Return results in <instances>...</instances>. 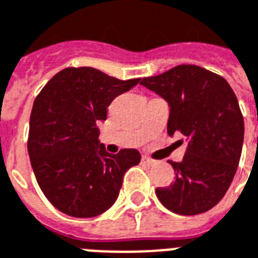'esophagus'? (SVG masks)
Here are the masks:
<instances>
[{
    "label": "esophagus",
    "instance_id": "esophagus-1",
    "mask_svg": "<svg viewBox=\"0 0 258 258\" xmlns=\"http://www.w3.org/2000/svg\"><path fill=\"white\" fill-rule=\"evenodd\" d=\"M141 161H143L144 165H147V167H152V165H155L156 163L152 160V159H149L148 156H143V159H141Z\"/></svg>",
    "mask_w": 258,
    "mask_h": 258
}]
</instances>
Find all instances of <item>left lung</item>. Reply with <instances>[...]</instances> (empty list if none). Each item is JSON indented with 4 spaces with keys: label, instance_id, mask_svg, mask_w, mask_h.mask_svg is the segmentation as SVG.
Masks as SVG:
<instances>
[{
    "label": "left lung",
    "instance_id": "1",
    "mask_svg": "<svg viewBox=\"0 0 258 258\" xmlns=\"http://www.w3.org/2000/svg\"><path fill=\"white\" fill-rule=\"evenodd\" d=\"M140 85L167 101V132L185 136L187 151L171 165L176 179L156 188L169 211L197 215L213 209L226 194L238 167L243 144V117L226 79L192 64L173 67Z\"/></svg>",
    "mask_w": 258,
    "mask_h": 258
}]
</instances>
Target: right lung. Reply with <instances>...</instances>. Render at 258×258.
<instances>
[{
  "label": "right lung",
  "mask_w": 258,
  "mask_h": 258,
  "mask_svg": "<svg viewBox=\"0 0 258 258\" xmlns=\"http://www.w3.org/2000/svg\"><path fill=\"white\" fill-rule=\"evenodd\" d=\"M140 79L119 81L93 67L61 70L33 102L28 153L40 188L57 210L91 218L118 198L123 175L137 165V149L110 155L99 143L98 121H105L115 97Z\"/></svg>",
  "instance_id": "1"
}]
</instances>
